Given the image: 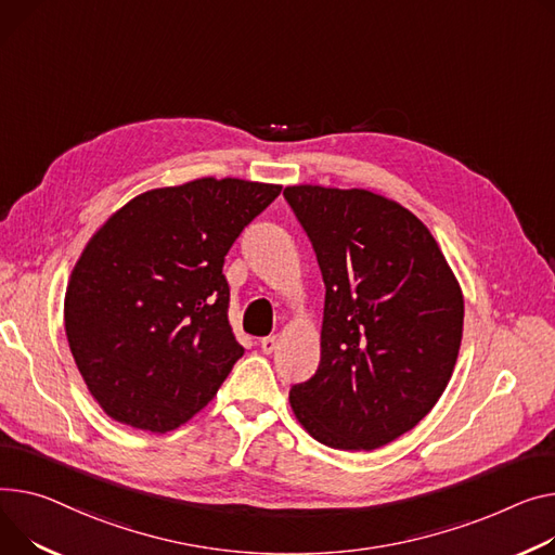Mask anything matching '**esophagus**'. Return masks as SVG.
<instances>
[{"mask_svg":"<svg viewBox=\"0 0 555 555\" xmlns=\"http://www.w3.org/2000/svg\"><path fill=\"white\" fill-rule=\"evenodd\" d=\"M276 348H279V339H276V337H266V339H261V350H263L266 354H272Z\"/></svg>","mask_w":555,"mask_h":555,"instance_id":"34e87169","label":"esophagus"}]
</instances>
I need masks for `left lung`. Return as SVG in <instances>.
<instances>
[{
  "instance_id": "obj_1",
  "label": "left lung",
  "mask_w": 555,
  "mask_h": 555,
  "mask_svg": "<svg viewBox=\"0 0 555 555\" xmlns=\"http://www.w3.org/2000/svg\"><path fill=\"white\" fill-rule=\"evenodd\" d=\"M325 283L321 361L289 390L294 417L321 444L373 451L417 426L460 354L464 297L422 220L367 192L289 184Z\"/></svg>"
}]
</instances>
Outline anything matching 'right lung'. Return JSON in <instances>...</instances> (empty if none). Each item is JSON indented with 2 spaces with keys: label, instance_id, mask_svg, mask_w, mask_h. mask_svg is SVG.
Here are the masks:
<instances>
[{
  "label": "right lung",
  "instance_id": "1",
  "mask_svg": "<svg viewBox=\"0 0 555 555\" xmlns=\"http://www.w3.org/2000/svg\"><path fill=\"white\" fill-rule=\"evenodd\" d=\"M281 184L196 178L138 194L85 245L64 294V330L100 409L167 433L228 379L243 346L230 325L225 254Z\"/></svg>",
  "mask_w": 555,
  "mask_h": 555
}]
</instances>
